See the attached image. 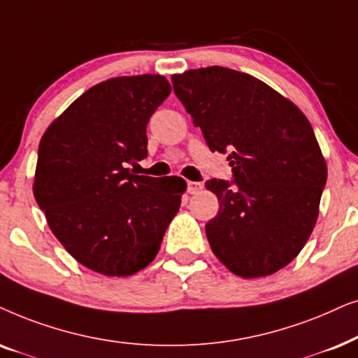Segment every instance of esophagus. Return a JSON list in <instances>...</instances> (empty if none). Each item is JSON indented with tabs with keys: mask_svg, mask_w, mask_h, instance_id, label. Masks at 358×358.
I'll list each match as a JSON object with an SVG mask.
<instances>
[{
	"mask_svg": "<svg viewBox=\"0 0 358 358\" xmlns=\"http://www.w3.org/2000/svg\"><path fill=\"white\" fill-rule=\"evenodd\" d=\"M203 189V183L198 182H188V193L189 194H196Z\"/></svg>",
	"mask_w": 358,
	"mask_h": 358,
	"instance_id": "1",
	"label": "esophagus"
}]
</instances>
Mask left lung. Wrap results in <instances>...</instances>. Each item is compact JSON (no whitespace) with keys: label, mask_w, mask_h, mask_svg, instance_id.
<instances>
[{"label":"left lung","mask_w":358,"mask_h":358,"mask_svg":"<svg viewBox=\"0 0 358 358\" xmlns=\"http://www.w3.org/2000/svg\"><path fill=\"white\" fill-rule=\"evenodd\" d=\"M213 152H229L232 187L209 180L219 211L206 224L214 255L242 278L273 275L316 226L327 165L296 104L255 76L206 66L171 76Z\"/></svg>","instance_id":"obj_1"}]
</instances>
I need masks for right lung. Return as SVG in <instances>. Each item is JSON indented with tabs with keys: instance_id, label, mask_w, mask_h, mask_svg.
Wrapping results in <instances>:
<instances>
[{
	"instance_id": "add662e5",
	"label": "right lung",
	"mask_w": 358,
	"mask_h": 358,
	"mask_svg": "<svg viewBox=\"0 0 358 358\" xmlns=\"http://www.w3.org/2000/svg\"><path fill=\"white\" fill-rule=\"evenodd\" d=\"M171 92L162 75L109 78L47 127L32 192L50 231L76 262L129 276L159 254L187 182L127 165L147 157V122Z\"/></svg>"
}]
</instances>
